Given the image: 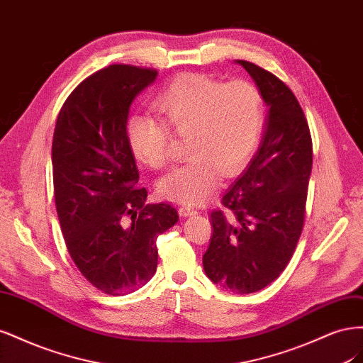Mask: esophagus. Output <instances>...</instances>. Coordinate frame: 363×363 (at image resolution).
<instances>
[{
  "instance_id": "34e87169",
  "label": "esophagus",
  "mask_w": 363,
  "mask_h": 363,
  "mask_svg": "<svg viewBox=\"0 0 363 363\" xmlns=\"http://www.w3.org/2000/svg\"><path fill=\"white\" fill-rule=\"evenodd\" d=\"M179 213L180 216H192V215H196V211L194 207H189V206H182L179 208Z\"/></svg>"
}]
</instances>
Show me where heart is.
<instances>
[{"instance_id":"b5f03b06","label":"heart","mask_w":363,"mask_h":363,"mask_svg":"<svg viewBox=\"0 0 363 363\" xmlns=\"http://www.w3.org/2000/svg\"><path fill=\"white\" fill-rule=\"evenodd\" d=\"M160 123L135 115L127 123L128 148L152 169L168 163L171 133L188 138L191 160L157 183L167 200L201 204L224 175H235L255 152L263 128V98L245 80L224 83L200 72L179 74L155 100Z\"/></svg>"}]
</instances>
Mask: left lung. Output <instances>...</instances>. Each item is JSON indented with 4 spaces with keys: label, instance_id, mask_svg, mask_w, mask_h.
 I'll use <instances>...</instances> for the list:
<instances>
[{
    "label": "left lung",
    "instance_id": "obj_1",
    "mask_svg": "<svg viewBox=\"0 0 363 363\" xmlns=\"http://www.w3.org/2000/svg\"><path fill=\"white\" fill-rule=\"evenodd\" d=\"M268 106L260 147L211 213L213 233L203 256L206 276L235 294L268 286L289 263L303 232L312 172V138L289 87L255 63L238 60Z\"/></svg>",
    "mask_w": 363,
    "mask_h": 363
}]
</instances>
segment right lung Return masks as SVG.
<instances>
[{
    "label": "right lung",
    "instance_id": "obj_1",
    "mask_svg": "<svg viewBox=\"0 0 363 363\" xmlns=\"http://www.w3.org/2000/svg\"><path fill=\"white\" fill-rule=\"evenodd\" d=\"M156 77L133 65L94 72L69 94L54 128V199L65 244L83 277L108 295L150 281L156 239L179 221L171 204H145L127 142L130 104Z\"/></svg>",
    "mask_w": 363,
    "mask_h": 363
}]
</instances>
